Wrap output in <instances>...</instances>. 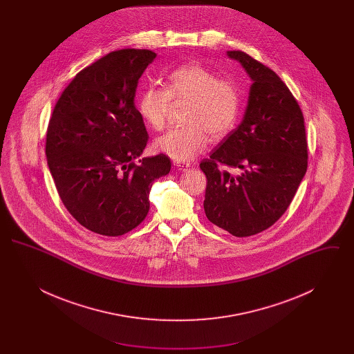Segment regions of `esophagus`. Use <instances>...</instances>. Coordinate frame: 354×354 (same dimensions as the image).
Wrapping results in <instances>:
<instances>
[{
  "instance_id": "1",
  "label": "esophagus",
  "mask_w": 354,
  "mask_h": 354,
  "mask_svg": "<svg viewBox=\"0 0 354 354\" xmlns=\"http://www.w3.org/2000/svg\"><path fill=\"white\" fill-rule=\"evenodd\" d=\"M174 166H175L176 169H180V171H185V169H188L191 165H189V163H185V162H175Z\"/></svg>"
}]
</instances>
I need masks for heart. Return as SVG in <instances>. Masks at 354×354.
Returning a JSON list of instances; mask_svg holds the SVG:
<instances>
[{
    "label": "heart",
    "mask_w": 354,
    "mask_h": 354,
    "mask_svg": "<svg viewBox=\"0 0 354 354\" xmlns=\"http://www.w3.org/2000/svg\"><path fill=\"white\" fill-rule=\"evenodd\" d=\"M174 103L188 102L183 127L171 129L153 142V149L176 162H189L207 147L209 135L223 139L239 120L241 95L239 86L201 64L172 70L166 88L145 87L138 98V111L155 131L165 129Z\"/></svg>",
    "instance_id": "b5f03b06"
}]
</instances>
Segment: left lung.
<instances>
[{"mask_svg":"<svg viewBox=\"0 0 354 354\" xmlns=\"http://www.w3.org/2000/svg\"><path fill=\"white\" fill-rule=\"evenodd\" d=\"M253 81L244 119L201 169L207 219L236 237L256 235L280 219L308 169V142L299 103L268 66L240 50L228 51ZM219 165L242 169L232 176Z\"/></svg>","mask_w":354,"mask_h":354,"instance_id":"left-lung-1","label":"left lung"}]
</instances>
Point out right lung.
I'll return each instance as SVG.
<instances>
[{
  "mask_svg": "<svg viewBox=\"0 0 354 354\" xmlns=\"http://www.w3.org/2000/svg\"><path fill=\"white\" fill-rule=\"evenodd\" d=\"M155 57L146 49L111 51L81 70L54 106L48 166L70 215L91 232L136 228L150 209L153 180L171 169L165 153L134 162L149 142L135 90Z\"/></svg>",
  "mask_w": 354,
  "mask_h": 354,
  "instance_id": "right-lung-1",
  "label": "right lung"
}]
</instances>
